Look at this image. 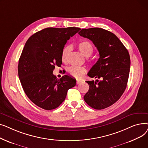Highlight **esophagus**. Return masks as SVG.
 <instances>
[{
    "mask_svg": "<svg viewBox=\"0 0 148 148\" xmlns=\"http://www.w3.org/2000/svg\"><path fill=\"white\" fill-rule=\"evenodd\" d=\"M82 82V80H77V81H76V83H77V84H79L81 83Z\"/></svg>",
    "mask_w": 148,
    "mask_h": 148,
    "instance_id": "1",
    "label": "esophagus"
}]
</instances>
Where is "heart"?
I'll return each mask as SVG.
<instances>
[{"label": "heart", "instance_id": "b5f03b06", "mask_svg": "<svg viewBox=\"0 0 148 148\" xmlns=\"http://www.w3.org/2000/svg\"><path fill=\"white\" fill-rule=\"evenodd\" d=\"M77 47L80 52L85 57H89L94 51V47L92 44L88 41H83L79 42L77 45ZM69 52V48L68 47H65L62 51V60L63 62H66L68 58ZM86 72V69L84 67L79 66H71L68 68V73L71 75L80 78Z\"/></svg>", "mask_w": 148, "mask_h": 148}]
</instances>
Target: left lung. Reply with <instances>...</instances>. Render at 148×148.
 <instances>
[{
	"label": "left lung",
	"instance_id": "left-lung-1",
	"mask_svg": "<svg viewBox=\"0 0 148 148\" xmlns=\"http://www.w3.org/2000/svg\"><path fill=\"white\" fill-rule=\"evenodd\" d=\"M79 34L91 40L99 54L88 75L100 80L86 81L89 89L84 99L93 108L104 109L117 101L127 88L130 69L129 53L117 36L102 28L83 29Z\"/></svg>",
	"mask_w": 148,
	"mask_h": 148
}]
</instances>
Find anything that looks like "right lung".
Wrapping results in <instances>:
<instances>
[{"instance_id": "1", "label": "right lung", "mask_w": 148, "mask_h": 148, "mask_svg": "<svg viewBox=\"0 0 148 148\" xmlns=\"http://www.w3.org/2000/svg\"><path fill=\"white\" fill-rule=\"evenodd\" d=\"M79 27H48L36 32L26 41L18 61V77L31 101L43 109L58 107L76 80L69 75L58 79L53 74L62 63V51L67 41Z\"/></svg>"}]
</instances>
